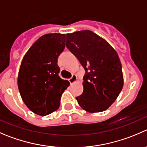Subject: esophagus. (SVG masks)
Masks as SVG:
<instances>
[{
    "mask_svg": "<svg viewBox=\"0 0 147 147\" xmlns=\"http://www.w3.org/2000/svg\"><path fill=\"white\" fill-rule=\"evenodd\" d=\"M78 80V78H77L76 75H72V76L71 77V78L69 79V82H70V84H73L74 82H75Z\"/></svg>",
    "mask_w": 147,
    "mask_h": 147,
    "instance_id": "obj_1",
    "label": "esophagus"
}]
</instances>
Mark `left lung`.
<instances>
[{"label":"left lung","instance_id":"left-lung-1","mask_svg":"<svg viewBox=\"0 0 147 147\" xmlns=\"http://www.w3.org/2000/svg\"><path fill=\"white\" fill-rule=\"evenodd\" d=\"M66 47L85 70L83 92L76 97L80 106L89 113L107 110L123 86L117 52L105 39L89 30L67 34Z\"/></svg>","mask_w":147,"mask_h":147}]
</instances>
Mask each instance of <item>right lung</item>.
<instances>
[{"label":"right lung","instance_id":"add662e5","mask_svg":"<svg viewBox=\"0 0 147 147\" xmlns=\"http://www.w3.org/2000/svg\"><path fill=\"white\" fill-rule=\"evenodd\" d=\"M66 36L47 34L29 48L20 66L18 87L21 98L33 113L45 116L59 108L64 91L69 85L59 78L57 59L65 47Z\"/></svg>","mask_w":147,"mask_h":147}]
</instances>
